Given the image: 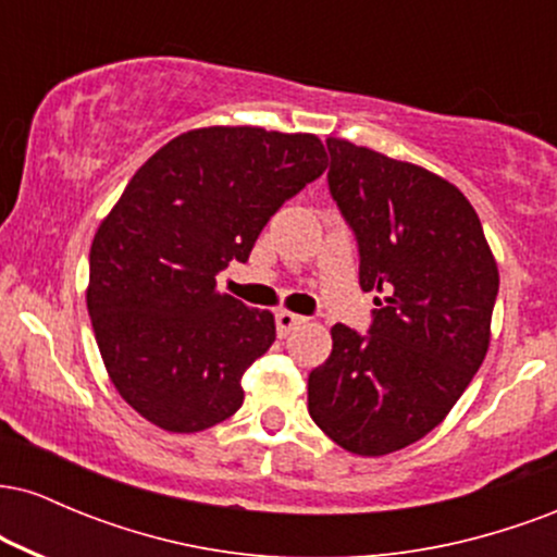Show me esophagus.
<instances>
[{
	"label": "esophagus",
	"mask_w": 557,
	"mask_h": 557,
	"mask_svg": "<svg viewBox=\"0 0 557 557\" xmlns=\"http://www.w3.org/2000/svg\"><path fill=\"white\" fill-rule=\"evenodd\" d=\"M277 332H280V337H285V335H290L293 330L298 327V324H304L306 322V317H300V314H293V311H287V309H280L277 311Z\"/></svg>",
	"instance_id": "1"
}]
</instances>
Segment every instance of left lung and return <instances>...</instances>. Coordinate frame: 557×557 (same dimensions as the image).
Returning a JSON list of instances; mask_svg holds the SVG:
<instances>
[{
  "instance_id": "1",
  "label": "left lung",
  "mask_w": 557,
  "mask_h": 557,
  "mask_svg": "<svg viewBox=\"0 0 557 557\" xmlns=\"http://www.w3.org/2000/svg\"><path fill=\"white\" fill-rule=\"evenodd\" d=\"M330 194L359 240L369 335L330 330L309 374V413L356 456H387L443 421L490 348L500 274L482 222L445 177L345 138H327Z\"/></svg>"
}]
</instances>
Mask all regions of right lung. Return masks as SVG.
Segmentation results:
<instances>
[{"label": "right lung", "instance_id": "obj_1", "mask_svg": "<svg viewBox=\"0 0 557 557\" xmlns=\"http://www.w3.org/2000/svg\"><path fill=\"white\" fill-rule=\"evenodd\" d=\"M327 170L311 133L212 125L164 144L101 220L86 304L101 361L133 411L190 434L233 417L274 317L216 290L270 216Z\"/></svg>", "mask_w": 557, "mask_h": 557}]
</instances>
